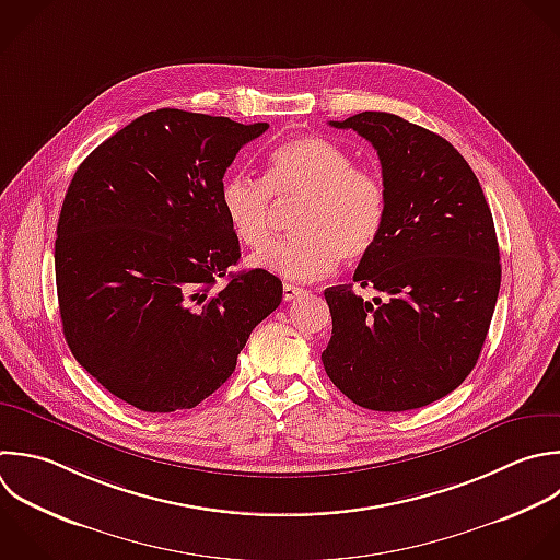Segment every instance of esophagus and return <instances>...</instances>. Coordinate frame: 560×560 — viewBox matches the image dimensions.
<instances>
[{
    "instance_id": "34e87169",
    "label": "esophagus",
    "mask_w": 560,
    "mask_h": 560,
    "mask_svg": "<svg viewBox=\"0 0 560 560\" xmlns=\"http://www.w3.org/2000/svg\"><path fill=\"white\" fill-rule=\"evenodd\" d=\"M302 293H304L302 287H295V284H284V287H282V300H284V302H291V300L300 298Z\"/></svg>"
}]
</instances>
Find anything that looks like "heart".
<instances>
[{
  "instance_id": "b5f03b06",
  "label": "heart",
  "mask_w": 560,
  "mask_h": 560,
  "mask_svg": "<svg viewBox=\"0 0 560 560\" xmlns=\"http://www.w3.org/2000/svg\"><path fill=\"white\" fill-rule=\"evenodd\" d=\"M278 201H302L293 219V238L273 243L252 262L287 280H319L339 260L359 262L378 245L389 214L383 177L339 144L319 138H293L271 151L265 182L232 175L221 186V210L236 241L260 252L271 241V214Z\"/></svg>"
}]
</instances>
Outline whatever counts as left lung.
<instances>
[{
	"label": "left lung",
	"mask_w": 560,
	"mask_h": 560,
	"mask_svg": "<svg viewBox=\"0 0 560 560\" xmlns=\"http://www.w3.org/2000/svg\"><path fill=\"white\" fill-rule=\"evenodd\" d=\"M330 127L376 149L389 214L352 278L385 300L365 302L352 284L324 291L332 317L324 370L365 409L424 407L470 374L488 335L501 284L490 208L444 138L385 112Z\"/></svg>",
	"instance_id": "obj_1"
}]
</instances>
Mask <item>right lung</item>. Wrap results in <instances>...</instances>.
Returning <instances> with one entry per match:
<instances>
[{
    "label": "right lung",
    "mask_w": 560,
    "mask_h": 560,
    "mask_svg": "<svg viewBox=\"0 0 560 560\" xmlns=\"http://www.w3.org/2000/svg\"><path fill=\"white\" fill-rule=\"evenodd\" d=\"M267 129L158 109L74 173L55 243L63 335L105 389L142 411L197 407L282 302L273 273L230 271L241 247L221 210L225 171Z\"/></svg>",
    "instance_id": "1"
}]
</instances>
